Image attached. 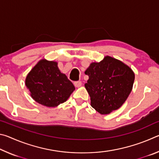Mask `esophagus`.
Returning <instances> with one entry per match:
<instances>
[{
	"instance_id": "34e87169",
	"label": "esophagus",
	"mask_w": 159,
	"mask_h": 159,
	"mask_svg": "<svg viewBox=\"0 0 159 159\" xmlns=\"http://www.w3.org/2000/svg\"><path fill=\"white\" fill-rule=\"evenodd\" d=\"M74 85L77 88H79L82 85V83H81V81H80V80H79V81H76V82H74Z\"/></svg>"
}]
</instances>
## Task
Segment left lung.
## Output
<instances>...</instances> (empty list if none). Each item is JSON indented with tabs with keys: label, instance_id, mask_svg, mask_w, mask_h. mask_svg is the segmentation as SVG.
<instances>
[{
	"label": "left lung",
	"instance_id": "8db88e82",
	"mask_svg": "<svg viewBox=\"0 0 159 159\" xmlns=\"http://www.w3.org/2000/svg\"><path fill=\"white\" fill-rule=\"evenodd\" d=\"M85 74L89 76L85 87L90 97V104L100 114H109L119 109L133 89V70L108 55L99 62L91 63Z\"/></svg>",
	"mask_w": 159,
	"mask_h": 159
}]
</instances>
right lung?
Listing matches in <instances>:
<instances>
[{
    "mask_svg": "<svg viewBox=\"0 0 159 159\" xmlns=\"http://www.w3.org/2000/svg\"><path fill=\"white\" fill-rule=\"evenodd\" d=\"M57 64V61L42 59L26 77L25 85L31 97L45 107H55L64 103L75 90Z\"/></svg>",
    "mask_w": 159,
    "mask_h": 159,
    "instance_id": "add662e5",
    "label": "right lung"
}]
</instances>
